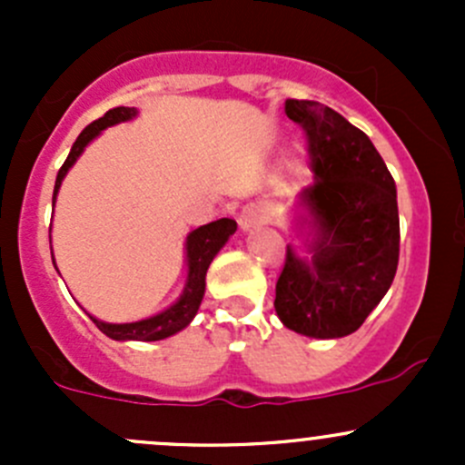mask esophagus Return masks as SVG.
<instances>
[{
    "label": "esophagus",
    "instance_id": "esophagus-1",
    "mask_svg": "<svg viewBox=\"0 0 465 465\" xmlns=\"http://www.w3.org/2000/svg\"><path fill=\"white\" fill-rule=\"evenodd\" d=\"M262 223V213L256 206H245V209L241 211V215H238V227L242 229V232H247V229L256 227V224Z\"/></svg>",
    "mask_w": 465,
    "mask_h": 465
}]
</instances>
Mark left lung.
<instances>
[{
	"instance_id": "obj_1",
	"label": "left lung",
	"mask_w": 465,
	"mask_h": 465,
	"mask_svg": "<svg viewBox=\"0 0 465 465\" xmlns=\"http://www.w3.org/2000/svg\"><path fill=\"white\" fill-rule=\"evenodd\" d=\"M285 114L306 130L315 182L292 206L308 256L288 245L274 308L290 331L337 340L362 326L396 276V182L371 139L335 110L288 98Z\"/></svg>"
}]
</instances>
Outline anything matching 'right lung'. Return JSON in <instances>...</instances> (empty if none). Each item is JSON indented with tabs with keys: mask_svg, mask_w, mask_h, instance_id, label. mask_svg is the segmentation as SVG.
<instances>
[{
	"mask_svg": "<svg viewBox=\"0 0 465 465\" xmlns=\"http://www.w3.org/2000/svg\"><path fill=\"white\" fill-rule=\"evenodd\" d=\"M137 114H139L137 107H114V110L105 112L101 119L89 124L87 128L78 134V139L72 145V153H69V157L64 159L63 168H60L58 177H55L54 204H55V198H58V191H60V184H63L64 175H67L69 168L76 163V159L81 157L83 150H85L87 145L92 143L105 128L134 119ZM233 232H236V220L220 218L215 220V223L203 224V227L193 229V232L186 236V245H184L186 247V283H184V290H182L180 299H177L175 303H171L166 311L157 312V315L153 317H145V320L130 322V323L101 322L92 315H89V320L96 323L98 331L105 332L107 337H112V340L116 341H157L184 331V328L193 322V317L198 315V308L200 303H203L204 288H206V270H209L211 261L215 259V254L223 250L224 242L229 241V236H233ZM49 242H51V233H49Z\"/></svg>",
	"mask_w": 465,
	"mask_h": 465,
	"instance_id": "1",
	"label": "right lung"
}]
</instances>
